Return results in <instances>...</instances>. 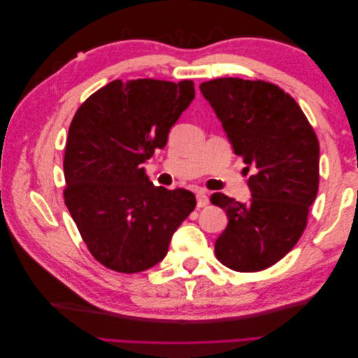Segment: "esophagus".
<instances>
[{
	"instance_id": "esophagus-1",
	"label": "esophagus",
	"mask_w": 358,
	"mask_h": 358,
	"mask_svg": "<svg viewBox=\"0 0 358 358\" xmlns=\"http://www.w3.org/2000/svg\"><path fill=\"white\" fill-rule=\"evenodd\" d=\"M209 204V199H208V195L204 194V192H199L196 194V208H204V206H208Z\"/></svg>"
}]
</instances>
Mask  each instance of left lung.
Listing matches in <instances>:
<instances>
[{"instance_id": "8db88e82", "label": "left lung", "mask_w": 358, "mask_h": 358, "mask_svg": "<svg viewBox=\"0 0 358 358\" xmlns=\"http://www.w3.org/2000/svg\"><path fill=\"white\" fill-rule=\"evenodd\" d=\"M234 152L254 167L249 203L222 192L210 203L226 210V229L215 255L226 268L258 272L280 262L308 224L318 191L320 146L313 126L294 98L263 80L215 78L201 83Z\"/></svg>"}]
</instances>
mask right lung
Instances as JSON below:
<instances>
[{
    "mask_svg": "<svg viewBox=\"0 0 358 358\" xmlns=\"http://www.w3.org/2000/svg\"><path fill=\"white\" fill-rule=\"evenodd\" d=\"M195 96L194 83L110 81L75 112L64 150V203L98 263L121 273L163 260L195 209L186 189L154 186L143 163L163 149Z\"/></svg>",
    "mask_w": 358,
    "mask_h": 358,
    "instance_id": "add662e5",
    "label": "right lung"
}]
</instances>
